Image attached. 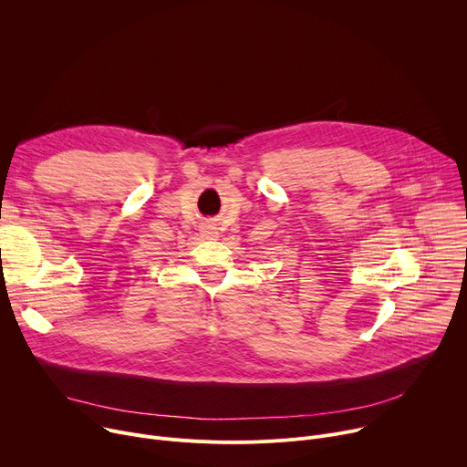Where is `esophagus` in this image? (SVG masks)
Returning a JSON list of instances; mask_svg holds the SVG:
<instances>
[{
    "mask_svg": "<svg viewBox=\"0 0 467 467\" xmlns=\"http://www.w3.org/2000/svg\"><path fill=\"white\" fill-rule=\"evenodd\" d=\"M204 233H206V234H208V236H214V234H216V233H214V231H204Z\"/></svg>",
    "mask_w": 467,
    "mask_h": 467,
    "instance_id": "esophagus-1",
    "label": "esophagus"
}]
</instances>
